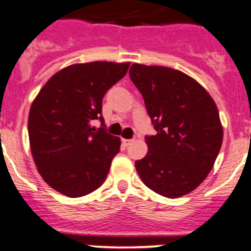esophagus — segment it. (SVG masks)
I'll use <instances>...</instances> for the list:
<instances>
[{
	"label": "esophagus",
	"mask_w": 251,
	"mask_h": 251,
	"mask_svg": "<svg viewBox=\"0 0 251 251\" xmlns=\"http://www.w3.org/2000/svg\"><path fill=\"white\" fill-rule=\"evenodd\" d=\"M132 141H133L132 139H131V140H127V139H123V144L125 145V146H128V145H130V144H132Z\"/></svg>",
	"instance_id": "obj_1"
}]
</instances>
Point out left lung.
Instances as JSON below:
<instances>
[{
    "label": "left lung",
    "mask_w": 251,
    "mask_h": 251,
    "mask_svg": "<svg viewBox=\"0 0 251 251\" xmlns=\"http://www.w3.org/2000/svg\"><path fill=\"white\" fill-rule=\"evenodd\" d=\"M130 78L144 98L156 135L135 162L142 182L156 193L178 198L200 186L223 142L214 100L191 76L167 67L132 64Z\"/></svg>",
    "instance_id": "8db88e82"
}]
</instances>
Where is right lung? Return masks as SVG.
Wrapping results in <instances>:
<instances>
[{"label": "right lung", "instance_id": "right-lung-1", "mask_svg": "<svg viewBox=\"0 0 251 251\" xmlns=\"http://www.w3.org/2000/svg\"><path fill=\"white\" fill-rule=\"evenodd\" d=\"M130 63L91 62L64 68L42 88L28 116L34 162L44 181L78 198L104 183L120 151V139L106 131L102 98L123 79ZM99 120L95 129L91 121Z\"/></svg>", "mask_w": 251, "mask_h": 251}]
</instances>
